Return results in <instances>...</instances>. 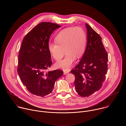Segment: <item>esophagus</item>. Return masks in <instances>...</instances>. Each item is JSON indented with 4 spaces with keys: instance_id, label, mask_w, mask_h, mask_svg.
<instances>
[{
    "instance_id": "obj_1",
    "label": "esophagus",
    "mask_w": 126,
    "mask_h": 126,
    "mask_svg": "<svg viewBox=\"0 0 126 126\" xmlns=\"http://www.w3.org/2000/svg\"><path fill=\"white\" fill-rule=\"evenodd\" d=\"M63 72H64V75H66V74H67L68 73H69V71H67V70H64V71H63Z\"/></svg>"
}]
</instances>
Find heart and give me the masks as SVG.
Here are the masks:
<instances>
[{
	"mask_svg": "<svg viewBox=\"0 0 126 126\" xmlns=\"http://www.w3.org/2000/svg\"><path fill=\"white\" fill-rule=\"evenodd\" d=\"M55 41L57 43L49 42L48 44V51L53 58L57 61L62 58L64 49L66 54L55 66L57 68L68 70L75 61L76 57H80L85 51L86 34L81 27H68L59 32L55 37Z\"/></svg>",
	"mask_w": 126,
	"mask_h": 126,
	"instance_id": "heart-1",
	"label": "heart"
}]
</instances>
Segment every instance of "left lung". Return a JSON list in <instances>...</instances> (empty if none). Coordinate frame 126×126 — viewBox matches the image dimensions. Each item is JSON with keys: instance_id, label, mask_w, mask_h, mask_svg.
<instances>
[{"instance_id": "obj_1", "label": "left lung", "mask_w": 126, "mask_h": 126, "mask_svg": "<svg viewBox=\"0 0 126 126\" xmlns=\"http://www.w3.org/2000/svg\"><path fill=\"white\" fill-rule=\"evenodd\" d=\"M87 44L78 64L71 73L74 75L75 88L78 95L89 97L101 89L108 70V57L102 38L86 23Z\"/></svg>"}]
</instances>
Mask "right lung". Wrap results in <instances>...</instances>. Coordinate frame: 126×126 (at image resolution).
I'll return each instance as SVG.
<instances>
[{
    "label": "right lung",
    "mask_w": 126,
    "mask_h": 126,
    "mask_svg": "<svg viewBox=\"0 0 126 126\" xmlns=\"http://www.w3.org/2000/svg\"><path fill=\"white\" fill-rule=\"evenodd\" d=\"M61 26L50 22H41L24 37L19 51L17 72L22 83L33 95L44 97L54 88L56 81L63 71L46 72L52 64L48 49L50 35Z\"/></svg>",
    "instance_id": "obj_1"
}]
</instances>
